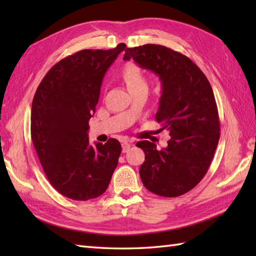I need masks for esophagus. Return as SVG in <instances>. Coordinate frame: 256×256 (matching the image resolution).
Masks as SVG:
<instances>
[{
	"mask_svg": "<svg viewBox=\"0 0 256 256\" xmlns=\"http://www.w3.org/2000/svg\"><path fill=\"white\" fill-rule=\"evenodd\" d=\"M131 146H132L131 143H128V142L123 143V144H122V152H123V153H128V150L131 148Z\"/></svg>",
	"mask_w": 256,
	"mask_h": 256,
	"instance_id": "esophagus-1",
	"label": "esophagus"
}]
</instances>
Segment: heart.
Returning a JSON list of instances; mask_svg holds the SVG:
<instances>
[{
  "instance_id": "heart-1",
  "label": "heart",
  "mask_w": 256,
  "mask_h": 256,
  "mask_svg": "<svg viewBox=\"0 0 256 256\" xmlns=\"http://www.w3.org/2000/svg\"><path fill=\"white\" fill-rule=\"evenodd\" d=\"M122 77L125 84H126L130 92L148 88V80H146L142 68L138 64L128 62L125 64L122 70Z\"/></svg>"
}]
</instances>
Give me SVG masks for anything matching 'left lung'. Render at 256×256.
Instances as JSON below:
<instances>
[{"instance_id": "obj_1", "label": "left lung", "mask_w": 256, "mask_h": 256, "mask_svg": "<svg viewBox=\"0 0 256 256\" xmlns=\"http://www.w3.org/2000/svg\"><path fill=\"white\" fill-rule=\"evenodd\" d=\"M124 60L158 76L160 108L155 118L170 132L166 148L150 140L136 146L145 153L140 168L143 184L162 197H178L197 186L206 174L220 138L218 108L204 74L182 54L162 45L126 48Z\"/></svg>"}]
</instances>
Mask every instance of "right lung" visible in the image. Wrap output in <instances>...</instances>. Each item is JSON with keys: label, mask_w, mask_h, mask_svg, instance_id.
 Masks as SVG:
<instances>
[{"label": "right lung", "mask_w": 256, "mask_h": 256, "mask_svg": "<svg viewBox=\"0 0 256 256\" xmlns=\"http://www.w3.org/2000/svg\"><path fill=\"white\" fill-rule=\"evenodd\" d=\"M124 48L122 42L113 50H84L62 59L32 99L30 135L38 158L52 186L72 200L101 196L118 166V140L91 146L88 130L102 79Z\"/></svg>", "instance_id": "add662e5"}]
</instances>
